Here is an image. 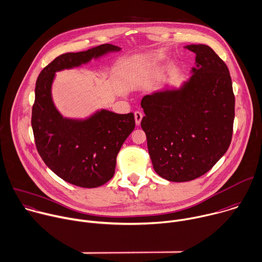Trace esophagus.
<instances>
[{"label": "esophagus", "mask_w": 262, "mask_h": 262, "mask_svg": "<svg viewBox=\"0 0 262 262\" xmlns=\"http://www.w3.org/2000/svg\"><path fill=\"white\" fill-rule=\"evenodd\" d=\"M134 118H135V123L137 126L140 125V122L142 120V114L140 112H135L134 113Z\"/></svg>", "instance_id": "esophagus-1"}]
</instances>
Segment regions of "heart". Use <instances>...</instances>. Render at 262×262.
<instances>
[{
    "instance_id": "b5f03b06",
    "label": "heart",
    "mask_w": 262,
    "mask_h": 262,
    "mask_svg": "<svg viewBox=\"0 0 262 262\" xmlns=\"http://www.w3.org/2000/svg\"><path fill=\"white\" fill-rule=\"evenodd\" d=\"M149 69H150L149 66H142V67H139V68L135 69L131 75L134 79H137L139 77H142L146 72L149 71Z\"/></svg>"
}]
</instances>
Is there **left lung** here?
Listing matches in <instances>:
<instances>
[{
	"label": "left lung",
	"mask_w": 262,
	"mask_h": 262,
	"mask_svg": "<svg viewBox=\"0 0 262 262\" xmlns=\"http://www.w3.org/2000/svg\"><path fill=\"white\" fill-rule=\"evenodd\" d=\"M185 48L196 55L191 76L180 86L145 95L141 128L155 171L169 182H188L210 170L232 137L234 95L226 64L204 44Z\"/></svg>",
	"instance_id": "1"
}]
</instances>
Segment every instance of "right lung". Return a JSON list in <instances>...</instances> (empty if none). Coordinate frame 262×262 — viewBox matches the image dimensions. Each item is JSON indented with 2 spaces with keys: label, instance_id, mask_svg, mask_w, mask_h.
<instances>
[{
  "label": "right lung",
  "instance_id": "obj_1",
  "mask_svg": "<svg viewBox=\"0 0 262 262\" xmlns=\"http://www.w3.org/2000/svg\"><path fill=\"white\" fill-rule=\"evenodd\" d=\"M121 47L103 44L86 51L68 52L39 74L32 110V128L38 152L58 177L82 188H97L115 174L117 156L135 128L134 115L97 110L85 118L64 117L52 99L56 73L81 67Z\"/></svg>",
  "mask_w": 262,
  "mask_h": 262
}]
</instances>
